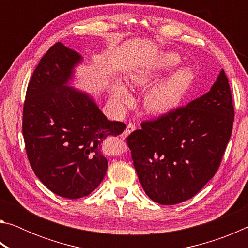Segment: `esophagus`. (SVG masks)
I'll return each mask as SVG.
<instances>
[{"label": "esophagus", "instance_id": "obj_1", "mask_svg": "<svg viewBox=\"0 0 248 248\" xmlns=\"http://www.w3.org/2000/svg\"><path fill=\"white\" fill-rule=\"evenodd\" d=\"M134 130H136V127H134V124L129 123L127 124V128H125V130L124 131V133H123V138H127L130 133L134 131Z\"/></svg>", "mask_w": 248, "mask_h": 248}]
</instances>
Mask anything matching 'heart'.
<instances>
[{"label":"heart","instance_id":"obj_1","mask_svg":"<svg viewBox=\"0 0 248 248\" xmlns=\"http://www.w3.org/2000/svg\"><path fill=\"white\" fill-rule=\"evenodd\" d=\"M180 59L176 53L167 52L162 54L155 62L151 71L133 74L132 82L138 86L148 87L155 78L175 69L179 64ZM195 81V73L190 68L182 66L174 71L151 87L145 96V107L151 114L164 115L177 108L186 94L189 92ZM112 97L117 102L124 103L130 99V94L124 83L117 82L112 89Z\"/></svg>","mask_w":248,"mask_h":248}]
</instances>
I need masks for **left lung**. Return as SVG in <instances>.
<instances>
[{"label":"left lung","instance_id":"8db88e82","mask_svg":"<svg viewBox=\"0 0 248 248\" xmlns=\"http://www.w3.org/2000/svg\"><path fill=\"white\" fill-rule=\"evenodd\" d=\"M233 121L232 95L222 69L207 94L142 123L127 140L145 194L165 205L198 194L219 169Z\"/></svg>","mask_w":248,"mask_h":248}]
</instances>
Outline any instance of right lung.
Instances as JSON below:
<instances>
[{
  "mask_svg": "<svg viewBox=\"0 0 248 248\" xmlns=\"http://www.w3.org/2000/svg\"><path fill=\"white\" fill-rule=\"evenodd\" d=\"M83 57L57 43L41 58L28 84L23 136L32 170L48 189L69 199L90 195L108 167L102 143L125 124L107 119L95 97L74 89Z\"/></svg>",
  "mask_w": 248,
  "mask_h": 248,
  "instance_id": "add662e5",
  "label": "right lung"
}]
</instances>
